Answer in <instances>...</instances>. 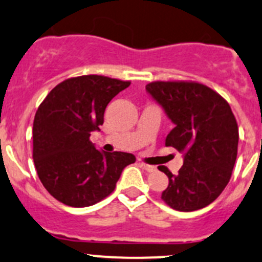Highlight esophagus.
<instances>
[{
	"mask_svg": "<svg viewBox=\"0 0 262 262\" xmlns=\"http://www.w3.org/2000/svg\"><path fill=\"white\" fill-rule=\"evenodd\" d=\"M142 167H143L144 170L147 171V172H155V171H156V166L146 165V163H143V165H142Z\"/></svg>",
	"mask_w": 262,
	"mask_h": 262,
	"instance_id": "34e87169",
	"label": "esophagus"
}]
</instances>
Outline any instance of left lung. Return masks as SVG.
Wrapping results in <instances>:
<instances>
[{
	"mask_svg": "<svg viewBox=\"0 0 262 262\" xmlns=\"http://www.w3.org/2000/svg\"><path fill=\"white\" fill-rule=\"evenodd\" d=\"M146 90L175 124L165 144L184 153L178 175L158 167L168 178L161 199L180 212L202 209L222 194L236 162L238 125L231 106L199 82L156 81Z\"/></svg>",
	"mask_w": 262,
	"mask_h": 262,
	"instance_id": "1",
	"label": "left lung"
}]
</instances>
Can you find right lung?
I'll return each instance as SVG.
<instances>
[{"label": "right lung", "mask_w": 262, "mask_h": 262, "mask_svg": "<svg viewBox=\"0 0 262 262\" xmlns=\"http://www.w3.org/2000/svg\"><path fill=\"white\" fill-rule=\"evenodd\" d=\"M130 84L87 75L60 82L36 110L33 158L43 186L58 202L75 208L94 205L114 191L121 171L136 162L132 153L95 148L91 132L100 130L113 97Z\"/></svg>", "instance_id": "add662e5"}]
</instances>
